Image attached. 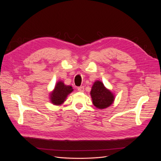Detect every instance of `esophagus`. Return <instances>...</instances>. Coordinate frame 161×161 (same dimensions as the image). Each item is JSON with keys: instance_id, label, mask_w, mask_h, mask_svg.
Returning a JSON list of instances; mask_svg holds the SVG:
<instances>
[{"instance_id": "1", "label": "esophagus", "mask_w": 161, "mask_h": 161, "mask_svg": "<svg viewBox=\"0 0 161 161\" xmlns=\"http://www.w3.org/2000/svg\"><path fill=\"white\" fill-rule=\"evenodd\" d=\"M78 90L80 92H83L84 91V87L83 86H80L78 88Z\"/></svg>"}]
</instances>
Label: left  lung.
Segmentation results:
<instances>
[{"label": "left lung", "instance_id": "obj_1", "mask_svg": "<svg viewBox=\"0 0 161 161\" xmlns=\"http://www.w3.org/2000/svg\"><path fill=\"white\" fill-rule=\"evenodd\" d=\"M91 95L94 106L104 109L110 106L114 100L113 93L107 89L104 84L99 81H95L92 87Z\"/></svg>", "mask_w": 161, "mask_h": 161}]
</instances>
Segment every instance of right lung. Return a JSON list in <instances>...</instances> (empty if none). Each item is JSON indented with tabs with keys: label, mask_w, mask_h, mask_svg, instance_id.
<instances>
[{
	"label": "right lung",
	"mask_w": 161,
	"mask_h": 161,
	"mask_svg": "<svg viewBox=\"0 0 161 161\" xmlns=\"http://www.w3.org/2000/svg\"><path fill=\"white\" fill-rule=\"evenodd\" d=\"M72 91L73 89L71 86H65L62 81H58L51 94V101L55 105H60L64 102L67 95Z\"/></svg>",
	"instance_id": "obj_1"
}]
</instances>
